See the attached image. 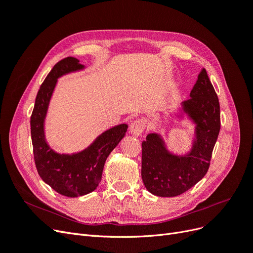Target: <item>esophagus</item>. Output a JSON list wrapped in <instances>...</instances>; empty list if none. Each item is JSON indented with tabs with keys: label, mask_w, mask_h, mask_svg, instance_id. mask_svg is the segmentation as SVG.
Returning <instances> with one entry per match:
<instances>
[{
	"label": "esophagus",
	"mask_w": 253,
	"mask_h": 253,
	"mask_svg": "<svg viewBox=\"0 0 253 253\" xmlns=\"http://www.w3.org/2000/svg\"><path fill=\"white\" fill-rule=\"evenodd\" d=\"M145 128V121L143 119H136L134 120L131 126H129V131H131V133L133 135H136V136H139Z\"/></svg>",
	"instance_id": "34e87169"
}]
</instances>
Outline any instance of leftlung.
Wrapping results in <instances>:
<instances>
[{"label":"left lung","instance_id":"left-lung-1","mask_svg":"<svg viewBox=\"0 0 253 253\" xmlns=\"http://www.w3.org/2000/svg\"><path fill=\"white\" fill-rule=\"evenodd\" d=\"M190 97L181 103V112L195 125V138L189 153L173 154L156 133L149 134L142 141V181L149 192L156 196L185 193L208 172L220 129V113L217 95L205 68L198 75Z\"/></svg>","mask_w":253,"mask_h":253}]
</instances>
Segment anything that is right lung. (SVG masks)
Segmentation results:
<instances>
[{
	"mask_svg": "<svg viewBox=\"0 0 253 253\" xmlns=\"http://www.w3.org/2000/svg\"><path fill=\"white\" fill-rule=\"evenodd\" d=\"M85 67L74 57L64 58L52 67L37 94L30 117V133L34 158L42 180L61 195L78 197L93 192L101 181L105 160L124 138L127 125L121 124L106 129L86 149L73 154L53 151L45 138L44 124L57 81L63 75Z\"/></svg>",
	"mask_w": 253,
	"mask_h": 253,
	"instance_id": "right-lung-1",
	"label": "right lung"
}]
</instances>
